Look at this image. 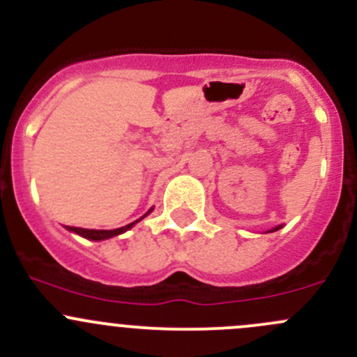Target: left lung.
I'll return each instance as SVG.
<instances>
[{
	"mask_svg": "<svg viewBox=\"0 0 357 357\" xmlns=\"http://www.w3.org/2000/svg\"><path fill=\"white\" fill-rule=\"evenodd\" d=\"M278 229H281V225H280V227H276V229H273V231H278ZM271 232V231H269Z\"/></svg>",
	"mask_w": 357,
	"mask_h": 357,
	"instance_id": "left-lung-1",
	"label": "left lung"
}]
</instances>
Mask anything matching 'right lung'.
<instances>
[{
	"instance_id": "1",
	"label": "right lung",
	"mask_w": 357,
	"mask_h": 357,
	"mask_svg": "<svg viewBox=\"0 0 357 357\" xmlns=\"http://www.w3.org/2000/svg\"><path fill=\"white\" fill-rule=\"evenodd\" d=\"M151 211H153V208H151V210L147 211V213L144 215V217H147V215H149ZM144 217H140L139 220H142ZM139 220L132 222V224L125 225V227L112 229V231H102V229H100V231H97V229H81V227H67V229H69L70 232H76V234L83 236V238L91 239V241H102V239H109V238H112V236H119V234H123V232H126V231H128V229H132L133 225H135L137 222H139Z\"/></svg>"
}]
</instances>
